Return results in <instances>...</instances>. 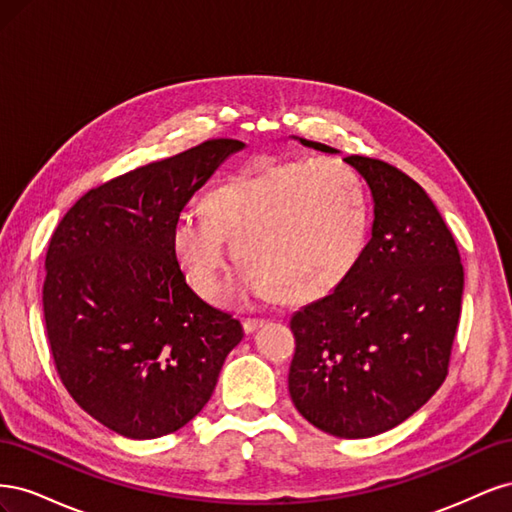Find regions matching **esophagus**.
<instances>
[{"label":"esophagus","instance_id":"esophagus-1","mask_svg":"<svg viewBox=\"0 0 512 512\" xmlns=\"http://www.w3.org/2000/svg\"><path fill=\"white\" fill-rule=\"evenodd\" d=\"M265 322L267 320H262V318H247V320H243V331L250 335V333H256L260 327H265Z\"/></svg>","mask_w":512,"mask_h":512}]
</instances>
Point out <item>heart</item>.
Returning <instances> with one entry per match:
<instances>
[{
  "label": "heart",
  "mask_w": 512,
  "mask_h": 512,
  "mask_svg": "<svg viewBox=\"0 0 512 512\" xmlns=\"http://www.w3.org/2000/svg\"><path fill=\"white\" fill-rule=\"evenodd\" d=\"M205 215L181 213L170 250L200 297L220 290L228 243L247 265L241 294H273L288 305L324 299L359 265L369 232L365 185L335 160L273 164L205 196Z\"/></svg>",
  "instance_id": "obj_1"
}]
</instances>
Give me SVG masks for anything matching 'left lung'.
I'll list each match as a JSON object with an SVG mask.
<instances>
[{"mask_svg":"<svg viewBox=\"0 0 512 512\" xmlns=\"http://www.w3.org/2000/svg\"><path fill=\"white\" fill-rule=\"evenodd\" d=\"M344 162L374 198L371 239L342 286L290 318L297 348L288 391L294 408L324 433L371 438L404 423L444 382L463 267L451 230L421 185L382 160Z\"/></svg>","mask_w":512,"mask_h":512,"instance_id":"1","label":"left lung"}]
</instances>
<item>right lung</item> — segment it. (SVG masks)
Here are the masks:
<instances>
[{"label": "right lung", "mask_w": 512, "mask_h": 512, "mask_svg": "<svg viewBox=\"0 0 512 512\" xmlns=\"http://www.w3.org/2000/svg\"><path fill=\"white\" fill-rule=\"evenodd\" d=\"M245 147L215 138L76 200L44 260V322L57 374L87 414L151 440L205 408L243 329L185 284L170 230L196 190Z\"/></svg>", "instance_id": "obj_1"}]
</instances>
